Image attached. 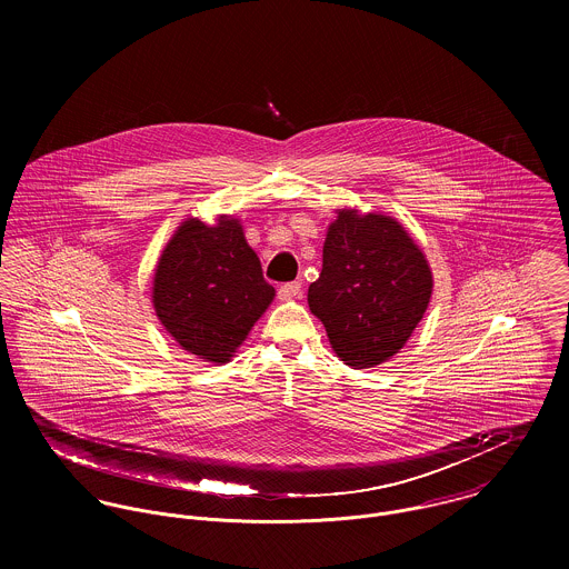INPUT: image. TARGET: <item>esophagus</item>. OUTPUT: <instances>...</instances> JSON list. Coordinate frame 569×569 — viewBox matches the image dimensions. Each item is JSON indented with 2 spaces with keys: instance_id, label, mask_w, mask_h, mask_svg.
I'll return each instance as SVG.
<instances>
[{
  "instance_id": "esophagus-1",
  "label": "esophagus",
  "mask_w": 569,
  "mask_h": 569,
  "mask_svg": "<svg viewBox=\"0 0 569 569\" xmlns=\"http://www.w3.org/2000/svg\"><path fill=\"white\" fill-rule=\"evenodd\" d=\"M300 293H302V284H300V282H287V284H282V287L278 289V298L284 300V302L300 298Z\"/></svg>"
}]
</instances>
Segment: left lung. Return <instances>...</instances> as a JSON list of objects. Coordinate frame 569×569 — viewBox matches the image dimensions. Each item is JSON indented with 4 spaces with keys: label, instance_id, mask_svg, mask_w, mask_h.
<instances>
[{
    "label": "left lung",
    "instance_id": "obj_1",
    "mask_svg": "<svg viewBox=\"0 0 569 569\" xmlns=\"http://www.w3.org/2000/svg\"><path fill=\"white\" fill-rule=\"evenodd\" d=\"M335 214L309 309L346 366L375 368L392 359L422 320L433 291L431 267L395 217L357 208Z\"/></svg>",
    "mask_w": 569,
    "mask_h": 569
}]
</instances>
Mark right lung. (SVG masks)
Masks as SVG:
<instances>
[{"instance_id": "right-lung-1", "label": "right lung", "mask_w": 569, "mask_h": 569, "mask_svg": "<svg viewBox=\"0 0 569 569\" xmlns=\"http://www.w3.org/2000/svg\"><path fill=\"white\" fill-rule=\"evenodd\" d=\"M153 309L163 330L208 363L232 361L276 298L264 282L241 219L219 214L214 223L188 217L158 258Z\"/></svg>"}]
</instances>
